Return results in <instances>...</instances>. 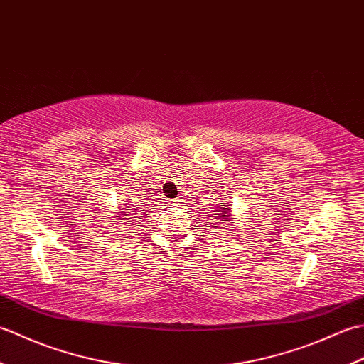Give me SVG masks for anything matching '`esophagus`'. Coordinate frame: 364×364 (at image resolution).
<instances>
[{"mask_svg":"<svg viewBox=\"0 0 364 364\" xmlns=\"http://www.w3.org/2000/svg\"><path fill=\"white\" fill-rule=\"evenodd\" d=\"M170 205H172V206L180 205V200H178V198H175V200H170Z\"/></svg>","mask_w":364,"mask_h":364,"instance_id":"obj_1","label":"esophagus"}]
</instances>
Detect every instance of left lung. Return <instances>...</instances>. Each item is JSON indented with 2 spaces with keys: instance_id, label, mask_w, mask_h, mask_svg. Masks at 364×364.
<instances>
[{
  "instance_id": "1",
  "label": "left lung",
  "mask_w": 364,
  "mask_h": 364,
  "mask_svg": "<svg viewBox=\"0 0 364 364\" xmlns=\"http://www.w3.org/2000/svg\"><path fill=\"white\" fill-rule=\"evenodd\" d=\"M222 206H225V205H222ZM223 210H228V208H220V211L219 213H215V215H214V218H218V219H227L228 218V211H223Z\"/></svg>"
}]
</instances>
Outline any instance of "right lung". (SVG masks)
<instances>
[{
  "instance_id": "add662e5",
  "label": "right lung",
  "mask_w": 364,
  "mask_h": 364,
  "mask_svg": "<svg viewBox=\"0 0 364 364\" xmlns=\"http://www.w3.org/2000/svg\"><path fill=\"white\" fill-rule=\"evenodd\" d=\"M133 215H134V214H133Z\"/></svg>"
}]
</instances>
